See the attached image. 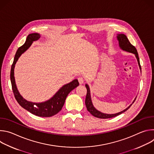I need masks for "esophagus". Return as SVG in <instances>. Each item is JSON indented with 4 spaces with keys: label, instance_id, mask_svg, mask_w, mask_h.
<instances>
[{
    "label": "esophagus",
    "instance_id": "1",
    "mask_svg": "<svg viewBox=\"0 0 154 154\" xmlns=\"http://www.w3.org/2000/svg\"><path fill=\"white\" fill-rule=\"evenodd\" d=\"M78 80H79V82L80 85L83 84L84 83V79H83V77H79L78 78Z\"/></svg>",
    "mask_w": 154,
    "mask_h": 154
}]
</instances>
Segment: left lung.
I'll return each mask as SVG.
<instances>
[{
    "label": "left lung",
    "instance_id": "obj_1",
    "mask_svg": "<svg viewBox=\"0 0 154 154\" xmlns=\"http://www.w3.org/2000/svg\"><path fill=\"white\" fill-rule=\"evenodd\" d=\"M117 39L119 41V48H121V49H122V51H124L125 52H130V53H132L134 54H135V57L137 59L138 61V63L139 65V68L140 69L141 72V68L140 66V58L138 57V52L137 49L135 48V46H134L133 45H131V43L130 42V41H128L127 37L122 33L121 34H118L117 35ZM85 86L87 89V93H86V99H85V105L87 108V110L93 116H94V117L98 118H101V119H108V118H113L115 117L116 116H118L121 114H122V113L125 112V111H127V109L131 106V105H132V103H134V102L135 101L137 97L135 98L134 100L133 101L131 105H130L127 108H125V109H124L123 111H121L119 113H115V114H106V113H102L100 112H99V110L94 106L92 100H91V94H90V87L89 85L88 84L85 85Z\"/></svg>",
    "mask_w": 154,
    "mask_h": 154
}]
</instances>
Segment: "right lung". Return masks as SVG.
Masks as SVG:
<instances>
[{"label":"right lung","mask_w":154,"mask_h":154,"mask_svg":"<svg viewBox=\"0 0 154 154\" xmlns=\"http://www.w3.org/2000/svg\"><path fill=\"white\" fill-rule=\"evenodd\" d=\"M40 37V35L37 33L29 34L27 37L25 43L18 48L11 66L10 80L15 99L22 107L36 116L40 117H51L57 114L61 110L67 96L72 90L79 85V83L77 79L72 80L71 82L63 85L50 99L40 103L28 101L20 94L17 88L14 76L15 64L21 54L26 52L30 47L33 41H37Z\"/></svg>","instance_id":"add662e5"}]
</instances>
